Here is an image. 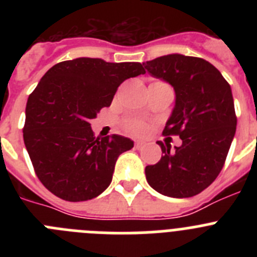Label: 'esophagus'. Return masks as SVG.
Here are the masks:
<instances>
[{"label": "esophagus", "mask_w": 257, "mask_h": 257, "mask_svg": "<svg viewBox=\"0 0 257 257\" xmlns=\"http://www.w3.org/2000/svg\"><path fill=\"white\" fill-rule=\"evenodd\" d=\"M143 147V143L142 142H135V148L136 149H140Z\"/></svg>", "instance_id": "esophagus-1"}]
</instances>
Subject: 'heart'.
<instances>
[{
	"label": "heart",
	"mask_w": 257,
	"mask_h": 257,
	"mask_svg": "<svg viewBox=\"0 0 257 257\" xmlns=\"http://www.w3.org/2000/svg\"><path fill=\"white\" fill-rule=\"evenodd\" d=\"M123 127L126 133L136 136L144 135L148 131V124L145 123V122L140 121V119H127L123 123Z\"/></svg>",
	"instance_id": "heart-1"
}]
</instances>
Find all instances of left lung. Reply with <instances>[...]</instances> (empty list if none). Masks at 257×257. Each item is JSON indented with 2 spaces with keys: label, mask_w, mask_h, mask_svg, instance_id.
Returning <instances> with one entry per match:
<instances>
[{
  "label": "left lung",
  "mask_w": 257,
  "mask_h": 257,
  "mask_svg": "<svg viewBox=\"0 0 257 257\" xmlns=\"http://www.w3.org/2000/svg\"><path fill=\"white\" fill-rule=\"evenodd\" d=\"M145 69L174 87L175 108L162 135H178L183 144L158 142L163 156L145 167L154 190L188 198L213 183L225 163L237 127L229 83L205 59L171 54L144 63Z\"/></svg>",
  "instance_id": "left-lung-1"
}]
</instances>
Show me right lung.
Returning <instances> with one entry per match:
<instances>
[{
    "label": "right lung",
    "mask_w": 257,
    "mask_h": 257,
    "mask_svg": "<svg viewBox=\"0 0 257 257\" xmlns=\"http://www.w3.org/2000/svg\"><path fill=\"white\" fill-rule=\"evenodd\" d=\"M144 73L140 63L78 58L58 63L41 78L27 101L23 138L37 178L52 194L81 202L109 187L118 156L134 142L95 138L90 119L110 105L123 81Z\"/></svg>",
    "instance_id": "right-lung-1"
}]
</instances>
